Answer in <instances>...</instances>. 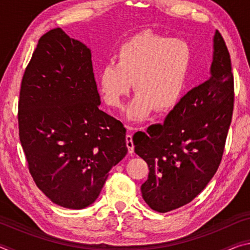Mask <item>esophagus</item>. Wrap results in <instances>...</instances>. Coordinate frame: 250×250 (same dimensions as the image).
<instances>
[{
  "instance_id": "esophagus-1",
  "label": "esophagus",
  "mask_w": 250,
  "mask_h": 250,
  "mask_svg": "<svg viewBox=\"0 0 250 250\" xmlns=\"http://www.w3.org/2000/svg\"><path fill=\"white\" fill-rule=\"evenodd\" d=\"M125 142H126V147H128L129 153H133L134 145H133V141H132V134L128 133L125 135Z\"/></svg>"
}]
</instances>
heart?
<instances>
[{
  "label": "heart",
  "instance_id": "obj_1",
  "mask_svg": "<svg viewBox=\"0 0 250 250\" xmlns=\"http://www.w3.org/2000/svg\"><path fill=\"white\" fill-rule=\"evenodd\" d=\"M116 61L99 70L100 95L109 107L121 108L133 83L137 96L126 110V118L140 122L154 108L167 112L180 103L192 67L193 50L183 39L145 31L120 45Z\"/></svg>",
  "mask_w": 250,
  "mask_h": 250
}]
</instances>
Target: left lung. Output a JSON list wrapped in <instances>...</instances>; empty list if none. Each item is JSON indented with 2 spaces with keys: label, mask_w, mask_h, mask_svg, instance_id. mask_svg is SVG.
<instances>
[{
  "label": "left lung",
  "mask_w": 250,
  "mask_h": 250,
  "mask_svg": "<svg viewBox=\"0 0 250 250\" xmlns=\"http://www.w3.org/2000/svg\"><path fill=\"white\" fill-rule=\"evenodd\" d=\"M213 42L210 77L182 97L163 124L133 135L134 152L149 167L142 197L159 213L193 201L222 161L234 108V76L218 31Z\"/></svg>",
  "instance_id": "1"
}]
</instances>
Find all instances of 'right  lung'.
Listing matches in <instances>:
<instances>
[{"label":"right lung","mask_w":250,"mask_h":250,"mask_svg":"<svg viewBox=\"0 0 250 250\" xmlns=\"http://www.w3.org/2000/svg\"><path fill=\"white\" fill-rule=\"evenodd\" d=\"M99 104L90 49L59 27L44 34L21 84L19 132L37 188L65 208L92 204L128 152L124 125Z\"/></svg>","instance_id":"obj_1"}]
</instances>
